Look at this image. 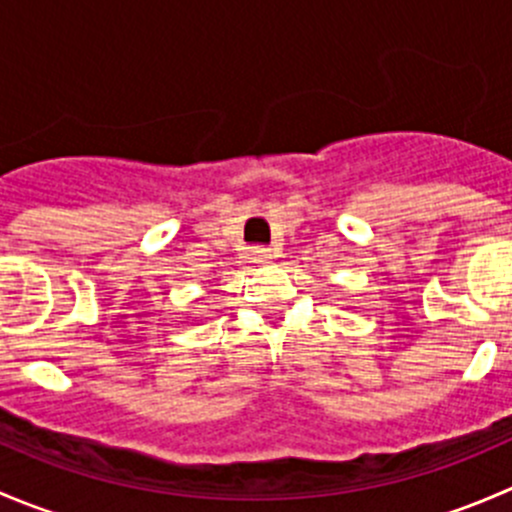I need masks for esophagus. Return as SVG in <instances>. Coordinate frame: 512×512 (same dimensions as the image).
I'll list each match as a JSON object with an SVG mask.
<instances>
[{"label": "esophagus", "mask_w": 512, "mask_h": 512, "mask_svg": "<svg viewBox=\"0 0 512 512\" xmlns=\"http://www.w3.org/2000/svg\"><path fill=\"white\" fill-rule=\"evenodd\" d=\"M272 257H275V255H272L270 247H262V245L250 247V260L257 262V265H265V262H270Z\"/></svg>", "instance_id": "obj_1"}]
</instances>
